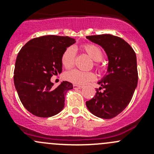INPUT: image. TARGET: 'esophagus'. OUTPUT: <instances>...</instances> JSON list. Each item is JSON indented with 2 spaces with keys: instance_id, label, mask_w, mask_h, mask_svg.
I'll return each instance as SVG.
<instances>
[{
  "instance_id": "34e87169",
  "label": "esophagus",
  "mask_w": 154,
  "mask_h": 154,
  "mask_svg": "<svg viewBox=\"0 0 154 154\" xmlns=\"http://www.w3.org/2000/svg\"><path fill=\"white\" fill-rule=\"evenodd\" d=\"M73 87H74V88H75V89H80V88H83V86H81V85H77V84H74L73 85Z\"/></svg>"
}]
</instances>
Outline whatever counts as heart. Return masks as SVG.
<instances>
[{
  "label": "heart",
  "mask_w": 154,
  "mask_h": 154,
  "mask_svg": "<svg viewBox=\"0 0 154 154\" xmlns=\"http://www.w3.org/2000/svg\"><path fill=\"white\" fill-rule=\"evenodd\" d=\"M83 51L94 60V66L97 69H101L102 64L100 60L103 58V52L98 45L91 43L83 45ZM76 53L72 47L67 48L62 54L61 62L65 68L69 69L74 66L75 62ZM66 79L74 84H85L95 79V74L92 71H83L78 69H73L68 71L65 75Z\"/></svg>",
  "instance_id": "b5f03b06"
}]
</instances>
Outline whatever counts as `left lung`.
<instances>
[{
    "label": "left lung",
    "instance_id": "left-lung-1",
    "mask_svg": "<svg viewBox=\"0 0 154 154\" xmlns=\"http://www.w3.org/2000/svg\"><path fill=\"white\" fill-rule=\"evenodd\" d=\"M86 38L101 46L109 59L107 74L98 82L101 87L96 89L93 98L86 102V106L97 117L112 119L130 103L137 86L136 53L127 42L116 35L102 34Z\"/></svg>",
    "mask_w": 154,
    "mask_h": 154
}]
</instances>
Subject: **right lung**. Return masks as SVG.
Listing matches in <instances>:
<instances>
[{"label":"right lung","mask_w":154,"mask_h":154,"mask_svg":"<svg viewBox=\"0 0 154 154\" xmlns=\"http://www.w3.org/2000/svg\"><path fill=\"white\" fill-rule=\"evenodd\" d=\"M74 42L68 36L44 35L29 40L18 52L14 83L23 106L34 116L51 117L64 107L72 83L63 81L54 88L51 78L62 72V54Z\"/></svg>","instance_id":"right-lung-1"}]
</instances>
